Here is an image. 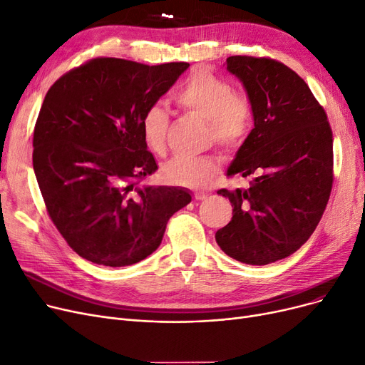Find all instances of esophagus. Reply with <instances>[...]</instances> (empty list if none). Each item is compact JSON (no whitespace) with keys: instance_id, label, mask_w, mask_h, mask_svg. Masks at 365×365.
Listing matches in <instances>:
<instances>
[{"instance_id":"1","label":"esophagus","mask_w":365,"mask_h":365,"mask_svg":"<svg viewBox=\"0 0 365 365\" xmlns=\"http://www.w3.org/2000/svg\"><path fill=\"white\" fill-rule=\"evenodd\" d=\"M205 197H207L205 193H197V192H196V193L193 195V199H195V200H203Z\"/></svg>"}]
</instances>
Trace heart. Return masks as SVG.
Wrapping results in <instances>:
<instances>
[{"mask_svg":"<svg viewBox=\"0 0 365 365\" xmlns=\"http://www.w3.org/2000/svg\"><path fill=\"white\" fill-rule=\"evenodd\" d=\"M182 109L208 121V140L223 148H235L249 135L253 124L250 98L233 93V86L223 78L207 70L192 73L173 94ZM169 113L162 105H151L140 118V132L147 147L155 155L166 153ZM220 162L215 155H177L163 165V178L173 185L203 187L211 182Z\"/></svg>","mask_w":365,"mask_h":365,"instance_id":"1","label":"heart"}]
</instances>
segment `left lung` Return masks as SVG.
I'll return each mask as SVG.
<instances>
[{
  "mask_svg": "<svg viewBox=\"0 0 365 365\" xmlns=\"http://www.w3.org/2000/svg\"><path fill=\"white\" fill-rule=\"evenodd\" d=\"M253 105L255 128L240 147L227 177H250L249 188L229 197L232 220L215 232L230 257L268 265L295 253L327 208L332 188V130L301 76L272 58L235 55L226 60Z\"/></svg>",
  "mask_w": 365,
  "mask_h": 365,
  "instance_id": "obj_1",
  "label": "left lung"
}]
</instances>
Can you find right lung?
<instances>
[{
	"instance_id": "right-lung-1",
	"label": "right lung",
	"mask_w": 365,
	"mask_h": 365,
	"mask_svg": "<svg viewBox=\"0 0 365 365\" xmlns=\"http://www.w3.org/2000/svg\"><path fill=\"white\" fill-rule=\"evenodd\" d=\"M188 66L100 56L67 71L43 100L33 138L36 178L55 227L93 264L143 260L162 242L169 218L192 200L181 187L140 184L158 169L142 115Z\"/></svg>"
}]
</instances>
